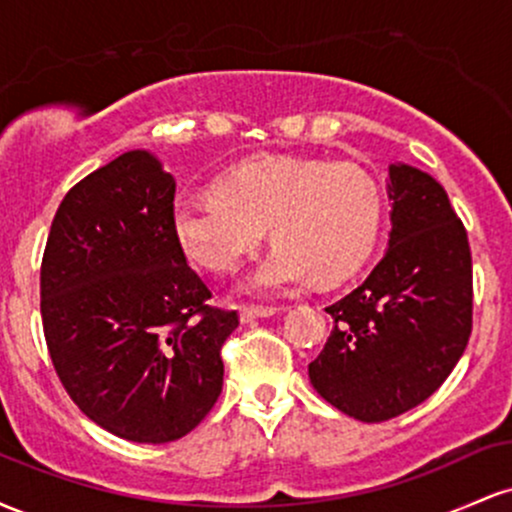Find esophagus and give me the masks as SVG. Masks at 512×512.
Returning <instances> with one entry per match:
<instances>
[{"label":"esophagus","mask_w":512,"mask_h":512,"mask_svg":"<svg viewBox=\"0 0 512 512\" xmlns=\"http://www.w3.org/2000/svg\"><path fill=\"white\" fill-rule=\"evenodd\" d=\"M276 313H279V308H274V305H240V320L243 322L257 320V317H269Z\"/></svg>","instance_id":"esophagus-1"}]
</instances>
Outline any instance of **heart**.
I'll return each instance as SVG.
<instances>
[{
  "label": "heart",
  "mask_w": 512,
  "mask_h": 512,
  "mask_svg": "<svg viewBox=\"0 0 512 512\" xmlns=\"http://www.w3.org/2000/svg\"><path fill=\"white\" fill-rule=\"evenodd\" d=\"M380 221L383 195L366 168L293 156L243 163L211 195L185 197L173 209L182 252L219 274L236 272L269 226L276 245L252 274L255 291H284L310 274L342 279L368 257Z\"/></svg>",
  "instance_id": "heart-1"
}]
</instances>
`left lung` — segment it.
I'll return each mask as SVG.
<instances>
[{"mask_svg": "<svg viewBox=\"0 0 512 512\" xmlns=\"http://www.w3.org/2000/svg\"><path fill=\"white\" fill-rule=\"evenodd\" d=\"M390 248L332 303L334 327L308 366L317 395L358 421L395 419L428 399L472 334V250L448 195L419 168L390 166Z\"/></svg>", "mask_w": 512, "mask_h": 512, "instance_id": "left-lung-1", "label": "left lung"}]
</instances>
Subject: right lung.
<instances>
[{
    "mask_svg": "<svg viewBox=\"0 0 512 512\" xmlns=\"http://www.w3.org/2000/svg\"><path fill=\"white\" fill-rule=\"evenodd\" d=\"M173 199V175L127 151L64 195L40 264L57 378L88 419L134 443L199 426L221 395V346L240 320L209 303L187 264Z\"/></svg>",
    "mask_w": 512,
    "mask_h": 512,
    "instance_id": "add662e5",
    "label": "right lung"
}]
</instances>
